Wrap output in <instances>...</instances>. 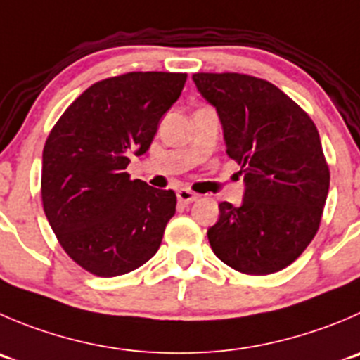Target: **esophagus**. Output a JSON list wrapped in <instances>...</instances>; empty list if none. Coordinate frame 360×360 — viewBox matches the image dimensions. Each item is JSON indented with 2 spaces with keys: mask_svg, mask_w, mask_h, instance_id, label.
<instances>
[{
  "mask_svg": "<svg viewBox=\"0 0 360 360\" xmlns=\"http://www.w3.org/2000/svg\"><path fill=\"white\" fill-rule=\"evenodd\" d=\"M176 198H178V201H180V203H193V201H196L198 200V194H194L193 191H189V189H180L176 193Z\"/></svg>",
  "mask_w": 360,
  "mask_h": 360,
  "instance_id": "esophagus-1",
  "label": "esophagus"
}]
</instances>
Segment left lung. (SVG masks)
Segmentation results:
<instances>
[{
    "label": "left lung",
    "mask_w": 360,
    "mask_h": 360,
    "mask_svg": "<svg viewBox=\"0 0 360 360\" xmlns=\"http://www.w3.org/2000/svg\"><path fill=\"white\" fill-rule=\"evenodd\" d=\"M217 109L226 153L237 160L240 207L219 205L208 242L221 262L249 276L292 265L320 228L330 173L316 125L272 83L237 72L193 75Z\"/></svg>",
    "instance_id": "1"
}]
</instances>
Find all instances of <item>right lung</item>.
Here are the masks:
<instances>
[{"label": "right lung", "mask_w": 360, "mask_h": 360, "mask_svg": "<svg viewBox=\"0 0 360 360\" xmlns=\"http://www.w3.org/2000/svg\"><path fill=\"white\" fill-rule=\"evenodd\" d=\"M186 79L180 72H129L98 81L47 136L44 212L65 252L90 274L123 276L159 251L176 194L131 180L125 169L150 148Z\"/></svg>", "instance_id": "add662e5"}]
</instances>
